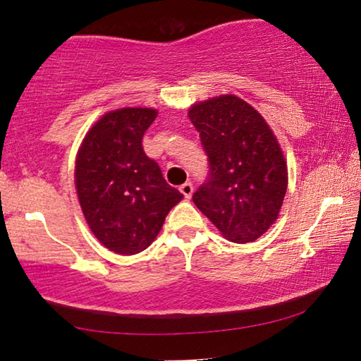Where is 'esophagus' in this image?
I'll use <instances>...</instances> for the list:
<instances>
[{
    "mask_svg": "<svg viewBox=\"0 0 361 361\" xmlns=\"http://www.w3.org/2000/svg\"><path fill=\"white\" fill-rule=\"evenodd\" d=\"M180 191H181L183 195H185V199H191V195L194 192L192 183H185V185H181L180 186Z\"/></svg>",
    "mask_w": 361,
    "mask_h": 361,
    "instance_id": "esophagus-1",
    "label": "esophagus"
}]
</instances>
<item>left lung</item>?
Here are the masks:
<instances>
[{"mask_svg": "<svg viewBox=\"0 0 361 361\" xmlns=\"http://www.w3.org/2000/svg\"><path fill=\"white\" fill-rule=\"evenodd\" d=\"M189 119L209 156L197 209L226 239L253 242L276 223L288 186L282 148L264 118L235 95L195 103Z\"/></svg>", "mask_w": 361, "mask_h": 361, "instance_id": "8db88e82", "label": "left lung"}]
</instances>
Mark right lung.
I'll list each match as a JSON object with an SVG mask.
<instances>
[{"mask_svg":"<svg viewBox=\"0 0 361 361\" xmlns=\"http://www.w3.org/2000/svg\"><path fill=\"white\" fill-rule=\"evenodd\" d=\"M156 116L152 108L103 114L78 151L75 183L85 221L100 243L119 255L148 248L183 199L143 151V135Z\"/></svg>","mask_w":361,"mask_h":361,"instance_id":"obj_1","label":"right lung"}]
</instances>
